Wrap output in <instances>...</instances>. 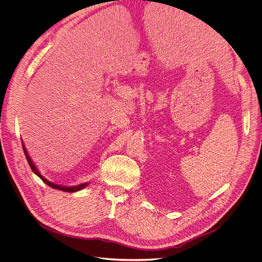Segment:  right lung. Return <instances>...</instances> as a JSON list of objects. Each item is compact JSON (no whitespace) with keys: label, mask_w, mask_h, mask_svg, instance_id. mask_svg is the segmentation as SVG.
<instances>
[{"label":"right lung","mask_w":262,"mask_h":262,"mask_svg":"<svg viewBox=\"0 0 262 262\" xmlns=\"http://www.w3.org/2000/svg\"><path fill=\"white\" fill-rule=\"evenodd\" d=\"M23 149H24V152H25V155H26V159H27V161H28V163H29V166L31 167L32 171H33L37 176H38L45 183H47L49 186H51V188L56 189V190H60V191H64V192H68V193H73V192H78V191H81V190L85 189L86 186L88 185V182H85V183H82V184H79V185H74V186H64V185H59V184H56V183H54V182L49 181L48 179H46V178L39 173L38 170H37V168L35 167V165H34L33 162H32V160H31L30 157L28 156V152H27V150H26V147L24 146V144H23Z\"/></svg>","instance_id":"add662e5"}]
</instances>
